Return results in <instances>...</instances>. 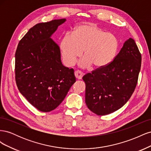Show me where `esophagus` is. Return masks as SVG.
I'll return each mask as SVG.
<instances>
[{"mask_svg":"<svg viewBox=\"0 0 151 151\" xmlns=\"http://www.w3.org/2000/svg\"><path fill=\"white\" fill-rule=\"evenodd\" d=\"M74 74H75V76L77 79H81L84 74L80 70H76L74 73Z\"/></svg>","mask_w":151,"mask_h":151,"instance_id":"obj_1","label":"esophagus"}]
</instances>
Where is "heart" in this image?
Segmentation results:
<instances>
[{"mask_svg": "<svg viewBox=\"0 0 151 151\" xmlns=\"http://www.w3.org/2000/svg\"><path fill=\"white\" fill-rule=\"evenodd\" d=\"M60 48L67 66L74 65L84 50V57L79 62V66L85 68L93 64L94 67L101 68L115 59L119 41L115 35L106 33L96 26L84 24L76 27L72 35L63 36Z\"/></svg>", "mask_w": 151, "mask_h": 151, "instance_id": "b5f03b06", "label": "heart"}]
</instances>
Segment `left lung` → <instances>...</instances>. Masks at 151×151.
I'll list each match as a JSON object with an SVG mask.
<instances>
[{"label":"left lung","instance_id":"obj_1","mask_svg":"<svg viewBox=\"0 0 151 151\" xmlns=\"http://www.w3.org/2000/svg\"><path fill=\"white\" fill-rule=\"evenodd\" d=\"M141 60L138 47L130 38L109 65L84 76L85 101L90 110L106 115L129 101L137 84Z\"/></svg>","mask_w":151,"mask_h":151}]
</instances>
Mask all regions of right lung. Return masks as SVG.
<instances>
[{
	"mask_svg": "<svg viewBox=\"0 0 151 151\" xmlns=\"http://www.w3.org/2000/svg\"><path fill=\"white\" fill-rule=\"evenodd\" d=\"M65 21L54 19L36 24L20 40L16 52L18 89L43 112L55 109L76 82L74 69L63 65L60 47L51 38Z\"/></svg>",
	"mask_w": 151,
	"mask_h": 151,
	"instance_id": "right-lung-1",
	"label": "right lung"
}]
</instances>
